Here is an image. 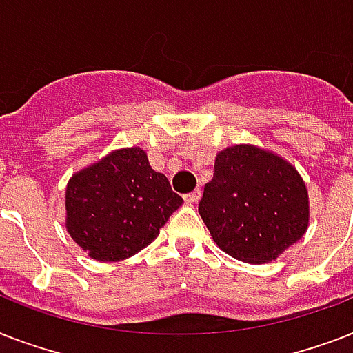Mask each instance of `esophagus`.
I'll return each instance as SVG.
<instances>
[{
    "mask_svg": "<svg viewBox=\"0 0 353 353\" xmlns=\"http://www.w3.org/2000/svg\"><path fill=\"white\" fill-rule=\"evenodd\" d=\"M201 198V190H194V192H188V194H185V196H183V199H185V201H187L188 205H194V203H198V199Z\"/></svg>",
    "mask_w": 353,
    "mask_h": 353,
    "instance_id": "obj_1",
    "label": "esophagus"
}]
</instances>
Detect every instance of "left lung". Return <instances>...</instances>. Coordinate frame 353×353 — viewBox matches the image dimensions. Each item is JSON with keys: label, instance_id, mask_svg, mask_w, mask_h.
Segmentation results:
<instances>
[{"label": "left lung", "instance_id": "8db88e82", "mask_svg": "<svg viewBox=\"0 0 353 353\" xmlns=\"http://www.w3.org/2000/svg\"><path fill=\"white\" fill-rule=\"evenodd\" d=\"M199 216L221 251L247 263L271 262L306 232V185L273 152L236 144L216 155Z\"/></svg>", "mask_w": 353, "mask_h": 353}]
</instances>
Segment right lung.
Listing matches in <instances>:
<instances>
[{
    "instance_id": "add662e5",
    "label": "right lung",
    "mask_w": 353,
    "mask_h": 353,
    "mask_svg": "<svg viewBox=\"0 0 353 353\" xmlns=\"http://www.w3.org/2000/svg\"><path fill=\"white\" fill-rule=\"evenodd\" d=\"M181 203L144 150H115L69 179L65 227L93 260L117 262L150 245Z\"/></svg>"
}]
</instances>
